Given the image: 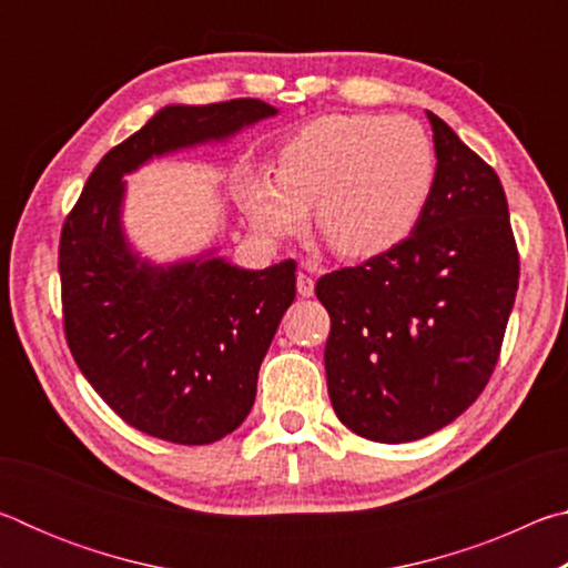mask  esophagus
I'll return each mask as SVG.
<instances>
[{
    "label": "esophagus",
    "instance_id": "obj_1",
    "mask_svg": "<svg viewBox=\"0 0 568 568\" xmlns=\"http://www.w3.org/2000/svg\"><path fill=\"white\" fill-rule=\"evenodd\" d=\"M311 273H313L311 267H303V271L297 273L295 285H297V295H301V297H311L315 293V281H313Z\"/></svg>",
    "mask_w": 568,
    "mask_h": 568
}]
</instances>
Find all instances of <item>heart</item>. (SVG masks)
<instances>
[{
	"instance_id": "heart-1",
	"label": "heart",
	"mask_w": 568,
	"mask_h": 568,
	"mask_svg": "<svg viewBox=\"0 0 568 568\" xmlns=\"http://www.w3.org/2000/svg\"><path fill=\"white\" fill-rule=\"evenodd\" d=\"M436 152L408 118L325 114L277 152L275 178L253 170L237 182V203L257 235L301 233L305 210L325 245L365 261L406 240L428 207Z\"/></svg>"
}]
</instances>
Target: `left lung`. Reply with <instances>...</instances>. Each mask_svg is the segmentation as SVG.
Masks as SVG:
<instances>
[{"instance_id":"1","label":"left lung","mask_w":568,"mask_h":568,"mask_svg":"<svg viewBox=\"0 0 568 568\" xmlns=\"http://www.w3.org/2000/svg\"><path fill=\"white\" fill-rule=\"evenodd\" d=\"M426 118L436 182L410 237L315 285L331 315L333 410L378 444L436 434L478 398L518 287L501 180L444 120Z\"/></svg>"}]
</instances>
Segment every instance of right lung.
<instances>
[{"label":"right lung","instance_id":"add662e5","mask_svg":"<svg viewBox=\"0 0 568 568\" xmlns=\"http://www.w3.org/2000/svg\"><path fill=\"white\" fill-rule=\"evenodd\" d=\"M275 114L245 98L168 104L100 160L62 227L67 343L90 386L142 434L205 446L247 418L257 371L295 301V263L247 271L217 247L168 263L145 257L124 230V175Z\"/></svg>","mask_w":568,"mask_h":568}]
</instances>
